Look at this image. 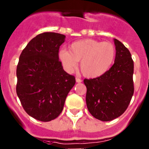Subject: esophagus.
Instances as JSON below:
<instances>
[{
  "label": "esophagus",
  "mask_w": 149,
  "mask_h": 149,
  "mask_svg": "<svg viewBox=\"0 0 149 149\" xmlns=\"http://www.w3.org/2000/svg\"><path fill=\"white\" fill-rule=\"evenodd\" d=\"M76 82L77 83H81L82 82V80H81V78H79V77H76Z\"/></svg>",
  "instance_id": "esophagus-1"
}]
</instances>
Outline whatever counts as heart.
Segmentation results:
<instances>
[{
	"label": "heart",
	"mask_w": 149,
	"mask_h": 149,
	"mask_svg": "<svg viewBox=\"0 0 149 149\" xmlns=\"http://www.w3.org/2000/svg\"><path fill=\"white\" fill-rule=\"evenodd\" d=\"M59 60L68 72H72L80 63L84 76L95 78L104 74L112 66L116 57L115 46L110 42L92 39L79 40L69 46V51H59Z\"/></svg>",
	"instance_id": "1"
}]
</instances>
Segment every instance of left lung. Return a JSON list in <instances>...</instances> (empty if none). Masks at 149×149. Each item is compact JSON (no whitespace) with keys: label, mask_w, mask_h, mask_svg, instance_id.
<instances>
[{"label":"left lung","mask_w":149,"mask_h":149,"mask_svg":"<svg viewBox=\"0 0 149 149\" xmlns=\"http://www.w3.org/2000/svg\"><path fill=\"white\" fill-rule=\"evenodd\" d=\"M114 64L104 74L85 79L88 110L95 119L108 122L118 118L127 108L134 95V61L129 50L114 39Z\"/></svg>","instance_id":"left-lung-1"}]
</instances>
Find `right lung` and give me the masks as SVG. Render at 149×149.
<instances>
[{
  "mask_svg": "<svg viewBox=\"0 0 149 149\" xmlns=\"http://www.w3.org/2000/svg\"><path fill=\"white\" fill-rule=\"evenodd\" d=\"M65 36L40 33L22 51L17 65L16 93L29 116L41 121L56 119L75 84L74 76L63 70L59 48Z\"/></svg>",
  "mask_w": 149,
  "mask_h": 149,
  "instance_id": "right-lung-1",
  "label": "right lung"
}]
</instances>
